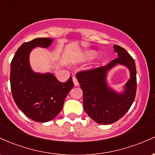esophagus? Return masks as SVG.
Wrapping results in <instances>:
<instances>
[{"instance_id": "34e87169", "label": "esophagus", "mask_w": 155, "mask_h": 155, "mask_svg": "<svg viewBox=\"0 0 155 155\" xmlns=\"http://www.w3.org/2000/svg\"><path fill=\"white\" fill-rule=\"evenodd\" d=\"M73 81H74V85H75V86H78V85H79V82H78V80L75 77V76H74V77H73Z\"/></svg>"}]
</instances>
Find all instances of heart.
Wrapping results in <instances>:
<instances>
[{
    "label": "heart",
    "mask_w": 155,
    "mask_h": 155,
    "mask_svg": "<svg viewBox=\"0 0 155 155\" xmlns=\"http://www.w3.org/2000/svg\"><path fill=\"white\" fill-rule=\"evenodd\" d=\"M92 56V54H88V58H91Z\"/></svg>",
    "instance_id": "1"
}]
</instances>
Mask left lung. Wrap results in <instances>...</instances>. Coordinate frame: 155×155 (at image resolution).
Masks as SVG:
<instances>
[{"mask_svg":"<svg viewBox=\"0 0 155 155\" xmlns=\"http://www.w3.org/2000/svg\"><path fill=\"white\" fill-rule=\"evenodd\" d=\"M114 48L118 58L107 65L81 71L76 75L83 91L84 109L90 118L101 124H112L122 118L136 97L137 81L134 60L120 46L114 45ZM117 64L125 65L131 72V78L122 94H117L106 84L107 72Z\"/></svg>","mask_w":155,"mask_h":155,"instance_id":"8db88e82","label":"left lung"}]
</instances>
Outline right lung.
<instances>
[{"mask_svg": "<svg viewBox=\"0 0 155 155\" xmlns=\"http://www.w3.org/2000/svg\"><path fill=\"white\" fill-rule=\"evenodd\" d=\"M51 42L49 38H37L22 44L11 63V90L15 104L27 117L38 122H49L61 111L65 97L74 86L72 77L60 82L53 74L31 70L29 54L33 48H47Z\"/></svg>", "mask_w": 155, "mask_h": 155, "instance_id": "obj_1", "label": "right lung"}]
</instances>
